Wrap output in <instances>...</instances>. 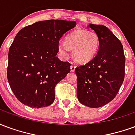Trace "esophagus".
<instances>
[{
    "label": "esophagus",
    "mask_w": 135,
    "mask_h": 135,
    "mask_svg": "<svg viewBox=\"0 0 135 135\" xmlns=\"http://www.w3.org/2000/svg\"><path fill=\"white\" fill-rule=\"evenodd\" d=\"M75 68H76V66H74V65H71V67H70L71 71H75Z\"/></svg>",
    "instance_id": "34e87169"
}]
</instances>
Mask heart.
Masks as SVG:
<instances>
[{
    "label": "heart",
    "instance_id": "b5f03b06",
    "mask_svg": "<svg viewBox=\"0 0 135 135\" xmlns=\"http://www.w3.org/2000/svg\"><path fill=\"white\" fill-rule=\"evenodd\" d=\"M99 45V39L94 32L87 30H76L69 34L66 41L60 40L58 48L64 57L69 56V49L73 50L74 60L80 64H85L93 58Z\"/></svg>",
    "mask_w": 135,
    "mask_h": 135
}]
</instances>
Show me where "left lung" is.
I'll return each mask as SVG.
<instances>
[{
	"instance_id": "1",
	"label": "left lung",
	"mask_w": 135,
	"mask_h": 135,
	"mask_svg": "<svg viewBox=\"0 0 135 135\" xmlns=\"http://www.w3.org/2000/svg\"><path fill=\"white\" fill-rule=\"evenodd\" d=\"M99 39L96 56L75 69L76 95L82 105L99 108L116 97L124 79L125 56L122 42L105 26L89 25Z\"/></svg>"
}]
</instances>
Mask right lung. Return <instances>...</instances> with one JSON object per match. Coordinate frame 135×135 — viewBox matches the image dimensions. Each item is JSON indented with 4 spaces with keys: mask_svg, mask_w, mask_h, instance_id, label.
<instances>
[{
    "mask_svg": "<svg viewBox=\"0 0 135 135\" xmlns=\"http://www.w3.org/2000/svg\"><path fill=\"white\" fill-rule=\"evenodd\" d=\"M76 22L45 20L22 28L8 51L7 78L23 104L46 107L55 100V87L70 72L71 64L56 56L58 43Z\"/></svg>",
    "mask_w": 135,
    "mask_h": 135,
    "instance_id": "right-lung-1",
    "label": "right lung"
}]
</instances>
